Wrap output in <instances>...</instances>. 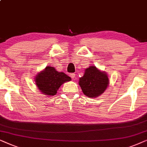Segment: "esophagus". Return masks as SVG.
Returning a JSON list of instances; mask_svg holds the SVG:
<instances>
[{"label": "esophagus", "mask_w": 147, "mask_h": 147, "mask_svg": "<svg viewBox=\"0 0 147 147\" xmlns=\"http://www.w3.org/2000/svg\"><path fill=\"white\" fill-rule=\"evenodd\" d=\"M75 73H70V75H69V76L70 77L72 78V79H75Z\"/></svg>", "instance_id": "1"}]
</instances>
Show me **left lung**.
Segmentation results:
<instances>
[{"instance_id":"8db88e82","label":"left lung","mask_w":147,"mask_h":147,"mask_svg":"<svg viewBox=\"0 0 147 147\" xmlns=\"http://www.w3.org/2000/svg\"><path fill=\"white\" fill-rule=\"evenodd\" d=\"M79 84L85 95L93 98L105 91L108 86L109 79L106 73L93 66L86 68L83 77L80 78Z\"/></svg>"}]
</instances>
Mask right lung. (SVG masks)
<instances>
[{
	"mask_svg": "<svg viewBox=\"0 0 147 147\" xmlns=\"http://www.w3.org/2000/svg\"><path fill=\"white\" fill-rule=\"evenodd\" d=\"M71 79L64 72L56 71L54 67L47 66L44 71L36 77V85L43 94L47 95H56L62 83L70 81Z\"/></svg>",
	"mask_w": 147,
	"mask_h": 147,
	"instance_id": "right-lung-1",
	"label": "right lung"
}]
</instances>
